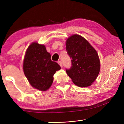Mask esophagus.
Instances as JSON below:
<instances>
[{"label":"esophagus","instance_id":"esophagus-1","mask_svg":"<svg viewBox=\"0 0 124 124\" xmlns=\"http://www.w3.org/2000/svg\"><path fill=\"white\" fill-rule=\"evenodd\" d=\"M58 64H59L60 66H61V67H63L62 63L61 61H58Z\"/></svg>","mask_w":124,"mask_h":124}]
</instances>
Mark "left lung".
Here are the masks:
<instances>
[{"label": "left lung", "mask_w": 124, "mask_h": 124, "mask_svg": "<svg viewBox=\"0 0 124 124\" xmlns=\"http://www.w3.org/2000/svg\"><path fill=\"white\" fill-rule=\"evenodd\" d=\"M66 49L72 61L67 74L78 86L91 85L100 70V61L96 50L84 38L78 34L67 39Z\"/></svg>", "instance_id": "8db88e82"}]
</instances>
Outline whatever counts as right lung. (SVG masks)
<instances>
[{"mask_svg":"<svg viewBox=\"0 0 124 124\" xmlns=\"http://www.w3.org/2000/svg\"><path fill=\"white\" fill-rule=\"evenodd\" d=\"M23 69L33 87L46 91L53 83L54 75L61 67L57 63L52 61L51 54L46 51L45 45L34 42L27 50Z\"/></svg>","mask_w":124,"mask_h":124,"instance_id":"add662e5","label":"right lung"}]
</instances>
